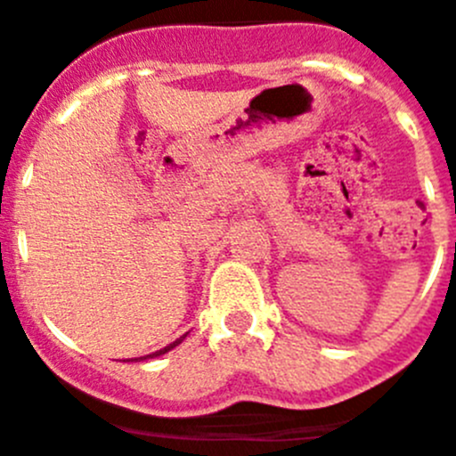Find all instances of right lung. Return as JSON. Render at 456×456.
<instances>
[{
    "label": "right lung",
    "mask_w": 456,
    "mask_h": 456,
    "mask_svg": "<svg viewBox=\"0 0 456 456\" xmlns=\"http://www.w3.org/2000/svg\"><path fill=\"white\" fill-rule=\"evenodd\" d=\"M183 338H184V336H183ZM183 338H180V340H175V342H171V345H168V347L159 349V352H155V354H148V356H141V358H134V361H146V358H155V356H162V354L171 352V349H173V347H178L180 342H183Z\"/></svg>",
    "instance_id": "right-lung-1"
}]
</instances>
